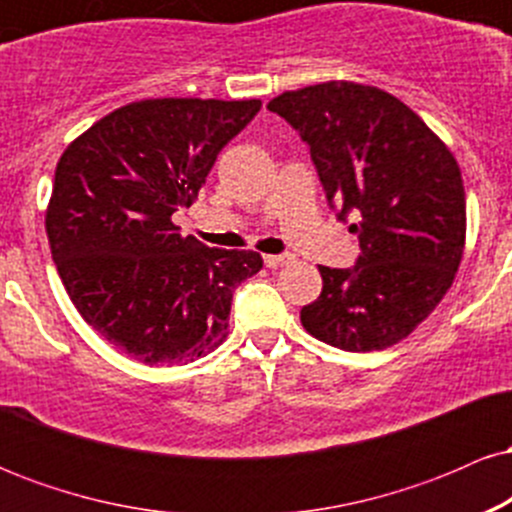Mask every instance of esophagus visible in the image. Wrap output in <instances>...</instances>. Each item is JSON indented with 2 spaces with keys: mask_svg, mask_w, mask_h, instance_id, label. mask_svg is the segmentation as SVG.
<instances>
[{
  "mask_svg": "<svg viewBox=\"0 0 512 512\" xmlns=\"http://www.w3.org/2000/svg\"><path fill=\"white\" fill-rule=\"evenodd\" d=\"M289 260H291L289 255H264V264H267L269 269L284 267V264H289Z\"/></svg>",
  "mask_w": 512,
  "mask_h": 512,
  "instance_id": "1",
  "label": "esophagus"
}]
</instances>
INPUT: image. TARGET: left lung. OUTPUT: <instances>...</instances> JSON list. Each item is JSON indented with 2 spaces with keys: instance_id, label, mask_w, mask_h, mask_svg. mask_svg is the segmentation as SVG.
<instances>
[{
  "instance_id": "left-lung-1",
  "label": "left lung",
  "mask_w": 512,
  "mask_h": 512,
  "mask_svg": "<svg viewBox=\"0 0 512 512\" xmlns=\"http://www.w3.org/2000/svg\"><path fill=\"white\" fill-rule=\"evenodd\" d=\"M308 144L327 204L349 224L354 267H322L303 327L344 351L409 337L460 267L467 207L457 161L414 110L373 86L327 81L267 105Z\"/></svg>"
}]
</instances>
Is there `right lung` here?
<instances>
[{"mask_svg":"<svg viewBox=\"0 0 512 512\" xmlns=\"http://www.w3.org/2000/svg\"><path fill=\"white\" fill-rule=\"evenodd\" d=\"M260 101L156 98L117 108L64 151L45 228L81 317L146 366L207 356L228 334L233 291L262 269L260 252L180 236L221 149Z\"/></svg>","mask_w":512,"mask_h":512,"instance_id":"add662e5","label":"right lung"}]
</instances>
